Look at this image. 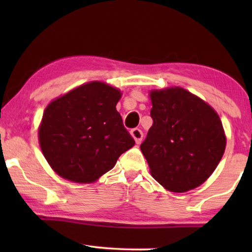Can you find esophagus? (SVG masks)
<instances>
[{
	"label": "esophagus",
	"mask_w": 252,
	"mask_h": 252,
	"mask_svg": "<svg viewBox=\"0 0 252 252\" xmlns=\"http://www.w3.org/2000/svg\"><path fill=\"white\" fill-rule=\"evenodd\" d=\"M130 134H132V136L134 137V140H135L136 143H140L141 141H142L143 133L140 128H133L132 130H130Z\"/></svg>",
	"instance_id": "esophagus-1"
}]
</instances>
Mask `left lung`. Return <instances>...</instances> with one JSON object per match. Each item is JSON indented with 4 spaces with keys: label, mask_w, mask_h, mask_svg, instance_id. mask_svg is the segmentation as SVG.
I'll use <instances>...</instances> for the list:
<instances>
[{
    "label": "left lung",
    "mask_w": 252,
    "mask_h": 252,
    "mask_svg": "<svg viewBox=\"0 0 252 252\" xmlns=\"http://www.w3.org/2000/svg\"><path fill=\"white\" fill-rule=\"evenodd\" d=\"M153 126L141 143L150 173L168 190L184 192L213 173L226 148L219 116L184 88L150 93Z\"/></svg>",
    "instance_id": "1"
}]
</instances>
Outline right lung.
Returning <instances> with one entry per match:
<instances>
[{
  "label": "right lung",
  "mask_w": 252,
  "mask_h": 252,
  "mask_svg": "<svg viewBox=\"0 0 252 252\" xmlns=\"http://www.w3.org/2000/svg\"><path fill=\"white\" fill-rule=\"evenodd\" d=\"M120 96L118 89L93 81L47 106L39 140L58 175L80 184L95 181L135 144L116 109Z\"/></svg>",
  "instance_id": "1"
}]
</instances>
